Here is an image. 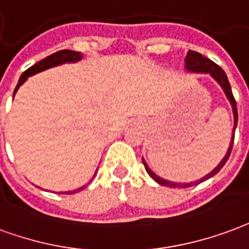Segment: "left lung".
<instances>
[{"label": "left lung", "instance_id": "1", "mask_svg": "<svg viewBox=\"0 0 249 249\" xmlns=\"http://www.w3.org/2000/svg\"><path fill=\"white\" fill-rule=\"evenodd\" d=\"M184 63H186V69L188 72L210 74V75L216 81L217 85L221 87V90L224 91L227 99H228V102H230V105H231L232 107V114H233V128H232V138H231V142H230V147H228V150H227V154L224 155V158L221 159V162L219 163V164H217V166L215 167L211 172H210V174H207L206 177H203L201 179H199V180H195V182L175 183V182H170V180H166V179H163V178L158 177L157 174L152 171L150 167L147 166L146 160L142 159L147 174H148V175H150L155 182L159 183L160 186L172 187V188H187V187L196 186V184H199V183L204 182V180L210 179V178H212L213 175H216L217 172L220 171L221 168H223V166L226 164V162L228 160V158H230V154H231L232 151V144H233V138H235V130H236V126H237L236 101H235V98H233V94H232V90H231V85H230V82H228V78H227L224 70H223L220 66H217L215 62L210 61L208 58L203 57L200 53L192 52V50H188V52H187V55L186 58H184Z\"/></svg>", "mask_w": 249, "mask_h": 249}]
</instances>
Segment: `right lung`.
<instances>
[{
  "label": "right lung",
  "instance_id": "right-lung-1",
  "mask_svg": "<svg viewBox=\"0 0 249 249\" xmlns=\"http://www.w3.org/2000/svg\"><path fill=\"white\" fill-rule=\"evenodd\" d=\"M83 58V55L79 52H72V50H59V52L54 53L52 55H49V57L43 58L42 61H39L36 65H33L32 67H29L26 71L22 72V75L19 77V81H18L17 86L14 89V92H13V98L16 95V92L19 89V86L22 85V83L26 82V79L29 77H32L34 74H38V72L45 71V70H48L50 67H55L59 66V65H63V63H75L78 61H81ZM97 174V171H95ZM95 174H94V177H95ZM83 188H86V186L81 187V188H77V190H72V191H65V192H59V194H75V192L81 191Z\"/></svg>",
  "mask_w": 249,
  "mask_h": 249
}]
</instances>
